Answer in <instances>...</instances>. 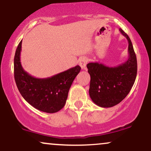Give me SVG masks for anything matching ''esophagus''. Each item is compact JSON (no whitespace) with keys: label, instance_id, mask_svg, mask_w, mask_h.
<instances>
[{"label":"esophagus","instance_id":"34e87169","mask_svg":"<svg viewBox=\"0 0 151 151\" xmlns=\"http://www.w3.org/2000/svg\"><path fill=\"white\" fill-rule=\"evenodd\" d=\"M88 63V59L85 57H82L79 60V65L81 67V70H85L86 66Z\"/></svg>","mask_w":151,"mask_h":151}]
</instances>
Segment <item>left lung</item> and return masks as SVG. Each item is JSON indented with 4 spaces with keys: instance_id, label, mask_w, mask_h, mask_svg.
<instances>
[{
    "instance_id": "1",
    "label": "left lung",
    "mask_w": 151,
    "mask_h": 151,
    "mask_svg": "<svg viewBox=\"0 0 151 151\" xmlns=\"http://www.w3.org/2000/svg\"><path fill=\"white\" fill-rule=\"evenodd\" d=\"M119 30L129 42V59L116 67H107L99 62L86 65L91 77L89 96L95 104L104 108L114 106L124 99L136 78L137 60L132 42L122 29Z\"/></svg>"
}]
</instances>
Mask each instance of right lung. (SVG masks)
Returning <instances> with one entry per match:
<instances>
[{
	"instance_id": "obj_1",
	"label": "right lung",
	"mask_w": 151,
	"mask_h": 151,
	"mask_svg": "<svg viewBox=\"0 0 151 151\" xmlns=\"http://www.w3.org/2000/svg\"><path fill=\"white\" fill-rule=\"evenodd\" d=\"M22 41L14 58V77L20 94L31 106L41 111L55 113L63 108L74 79L80 72L79 65L51 77L35 78L22 68L20 63Z\"/></svg>"
}]
</instances>
